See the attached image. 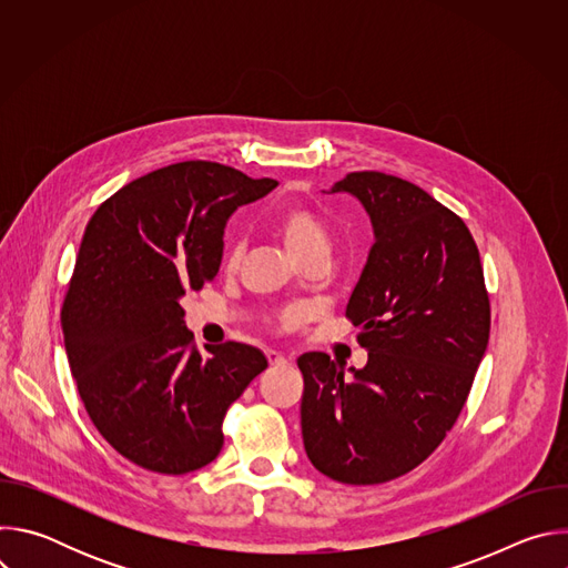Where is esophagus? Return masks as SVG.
Listing matches in <instances>:
<instances>
[{
	"label": "esophagus",
	"instance_id": "34e87169",
	"mask_svg": "<svg viewBox=\"0 0 568 568\" xmlns=\"http://www.w3.org/2000/svg\"><path fill=\"white\" fill-rule=\"evenodd\" d=\"M265 355H267V359H270L272 366H283V364H287V357H285L283 353H278V351H267Z\"/></svg>",
	"mask_w": 568,
	"mask_h": 568
}]
</instances>
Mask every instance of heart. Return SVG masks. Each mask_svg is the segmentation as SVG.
Instances as JSON below:
<instances>
[{"label":"heart","instance_id":"heart-1","mask_svg":"<svg viewBox=\"0 0 568 568\" xmlns=\"http://www.w3.org/2000/svg\"><path fill=\"white\" fill-rule=\"evenodd\" d=\"M276 231L281 233L285 247L290 252V256L296 261L310 252H328L331 250V235L326 224L321 222V217L305 209V206H287L276 215ZM240 250L237 245H233L229 250V263H237ZM296 312L290 310L281 316L283 323H292L296 321Z\"/></svg>","mask_w":568,"mask_h":568}]
</instances>
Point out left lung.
I'll return each instance as SVG.
<instances>
[{
  "instance_id": "left-lung-1",
  "label": "left lung",
  "mask_w": 568,
  "mask_h": 568,
  "mask_svg": "<svg viewBox=\"0 0 568 568\" xmlns=\"http://www.w3.org/2000/svg\"><path fill=\"white\" fill-rule=\"evenodd\" d=\"M328 193L355 197L373 247L346 316L364 368L303 353L301 432L312 465L375 485L420 465L454 427L490 339V301L465 222L420 186L351 173Z\"/></svg>"
}]
</instances>
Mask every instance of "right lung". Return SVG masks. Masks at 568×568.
<instances>
[{
    "label": "right lung",
    "instance_id": "add662e5",
    "mask_svg": "<svg viewBox=\"0 0 568 568\" xmlns=\"http://www.w3.org/2000/svg\"><path fill=\"white\" fill-rule=\"evenodd\" d=\"M278 186L213 161L152 171L105 200L80 242L62 335L80 399L128 460L186 474L222 449V418L267 357L247 344L200 355L182 298L222 263L237 206Z\"/></svg>",
    "mask_w": 568,
    "mask_h": 568
}]
</instances>
